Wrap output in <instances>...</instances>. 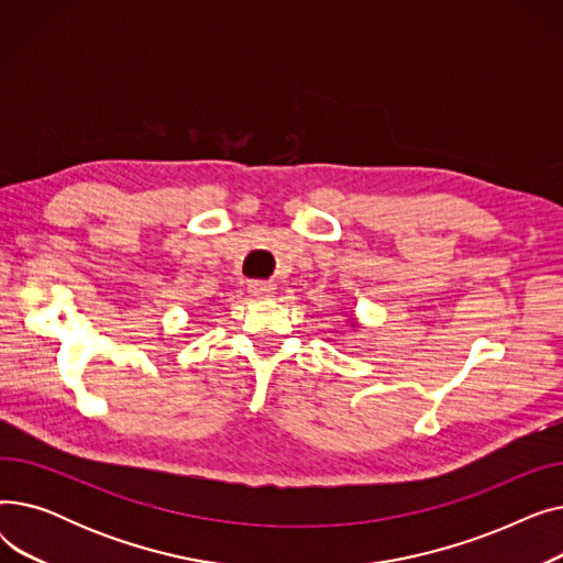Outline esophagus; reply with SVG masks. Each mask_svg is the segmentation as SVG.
Masks as SVG:
<instances>
[{"label": "esophagus", "mask_w": 563, "mask_h": 563, "mask_svg": "<svg viewBox=\"0 0 563 563\" xmlns=\"http://www.w3.org/2000/svg\"><path fill=\"white\" fill-rule=\"evenodd\" d=\"M276 285L269 283V280H253L249 283V294L251 297H257V299H269L274 294Z\"/></svg>", "instance_id": "34e87169"}]
</instances>
